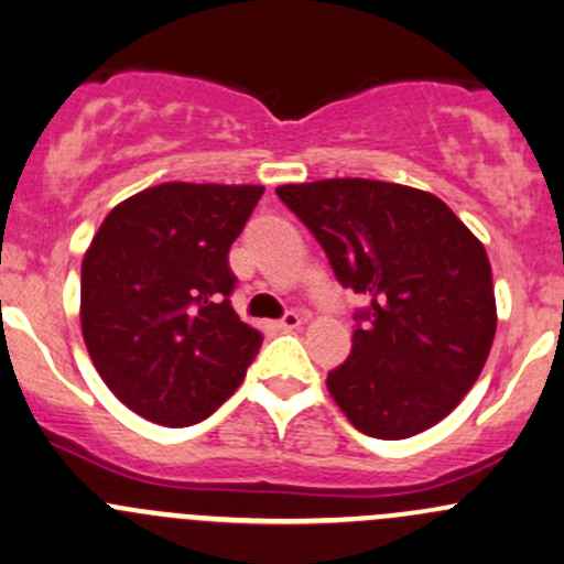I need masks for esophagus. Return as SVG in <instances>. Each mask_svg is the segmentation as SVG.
<instances>
[{"label": "esophagus", "mask_w": 564, "mask_h": 564, "mask_svg": "<svg viewBox=\"0 0 564 564\" xmlns=\"http://www.w3.org/2000/svg\"><path fill=\"white\" fill-rule=\"evenodd\" d=\"M302 322H305V318H302L300 313H286V316H283L281 322L272 324V327H275V329H300Z\"/></svg>", "instance_id": "obj_1"}]
</instances>
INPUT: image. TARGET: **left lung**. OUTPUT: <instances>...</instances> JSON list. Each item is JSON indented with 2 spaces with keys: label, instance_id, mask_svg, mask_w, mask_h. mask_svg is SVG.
<instances>
[{
  "label": "left lung",
  "instance_id": "left-lung-1",
  "mask_svg": "<svg viewBox=\"0 0 564 564\" xmlns=\"http://www.w3.org/2000/svg\"><path fill=\"white\" fill-rule=\"evenodd\" d=\"M283 205L367 300L327 389L359 432L402 441L446 419L481 376L497 329L484 242L435 194L367 177L289 183Z\"/></svg>",
  "mask_w": 564,
  "mask_h": 564
}]
</instances>
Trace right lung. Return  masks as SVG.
<instances>
[{"instance_id":"right-lung-1","label":"right lung","mask_w":564,"mask_h":564,"mask_svg":"<svg viewBox=\"0 0 564 564\" xmlns=\"http://www.w3.org/2000/svg\"><path fill=\"white\" fill-rule=\"evenodd\" d=\"M264 186L162 183L123 199L80 267L88 357L127 408L188 426L210 416L246 378L262 335L229 294V248Z\"/></svg>"}]
</instances>
